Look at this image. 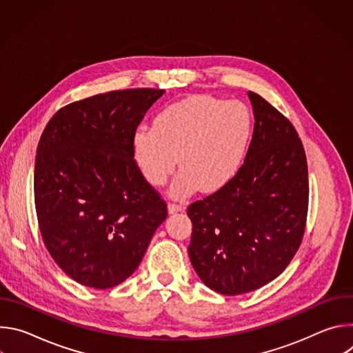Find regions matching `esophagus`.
I'll return each mask as SVG.
<instances>
[{"mask_svg":"<svg viewBox=\"0 0 353 353\" xmlns=\"http://www.w3.org/2000/svg\"><path fill=\"white\" fill-rule=\"evenodd\" d=\"M168 208H169V212H170V214H177V212H181V211L184 210V205H183V204H174V203H169Z\"/></svg>","mask_w":353,"mask_h":353,"instance_id":"esophagus-1","label":"esophagus"}]
</instances>
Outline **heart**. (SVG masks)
<instances>
[{"label": "heart", "instance_id": "1", "mask_svg": "<svg viewBox=\"0 0 353 353\" xmlns=\"http://www.w3.org/2000/svg\"><path fill=\"white\" fill-rule=\"evenodd\" d=\"M253 134V116L240 100L192 94L163 108L154 127L143 124L131 138L132 157L143 177L162 185L177 162L181 170L170 187L185 196L198 185L214 191L240 168Z\"/></svg>", "mask_w": 353, "mask_h": 353}]
</instances>
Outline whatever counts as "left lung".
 <instances>
[{
  "instance_id": "1",
  "label": "left lung",
  "mask_w": 353,
  "mask_h": 353,
  "mask_svg": "<svg viewBox=\"0 0 353 353\" xmlns=\"http://www.w3.org/2000/svg\"><path fill=\"white\" fill-rule=\"evenodd\" d=\"M254 131L243 165L216 192L192 203L190 261L210 289L234 296L275 279L306 228L307 162L292 123L248 92Z\"/></svg>"
}]
</instances>
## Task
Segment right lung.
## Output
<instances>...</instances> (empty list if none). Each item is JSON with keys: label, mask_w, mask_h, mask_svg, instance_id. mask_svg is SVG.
<instances>
[{"label": "right lung", "mask_w": 353, "mask_h": 353, "mask_svg": "<svg viewBox=\"0 0 353 353\" xmlns=\"http://www.w3.org/2000/svg\"><path fill=\"white\" fill-rule=\"evenodd\" d=\"M163 89L94 94L60 109L40 137L34 205L50 256L74 281L108 289L138 268L166 203L137 166L131 138Z\"/></svg>", "instance_id": "1"}]
</instances>
